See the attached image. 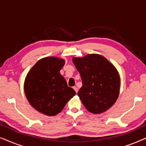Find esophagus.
Wrapping results in <instances>:
<instances>
[{
  "label": "esophagus",
  "instance_id": "esophagus-1",
  "mask_svg": "<svg viewBox=\"0 0 146 146\" xmlns=\"http://www.w3.org/2000/svg\"><path fill=\"white\" fill-rule=\"evenodd\" d=\"M74 88V90H75V92H76V93H78V88H76V87H74V88Z\"/></svg>",
  "mask_w": 146,
  "mask_h": 146
}]
</instances>
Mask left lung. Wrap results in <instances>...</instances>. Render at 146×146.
I'll return each instance as SVG.
<instances>
[{"label": "left lung", "instance_id": "8db88e82", "mask_svg": "<svg viewBox=\"0 0 146 146\" xmlns=\"http://www.w3.org/2000/svg\"><path fill=\"white\" fill-rule=\"evenodd\" d=\"M72 62L82 82L78 95L87 110L98 114L110 108L120 88V78L114 66L98 54L73 57Z\"/></svg>", "mask_w": 146, "mask_h": 146}]
</instances>
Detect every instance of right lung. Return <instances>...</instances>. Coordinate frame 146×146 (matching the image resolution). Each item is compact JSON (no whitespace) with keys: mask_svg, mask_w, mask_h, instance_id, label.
<instances>
[{"mask_svg":"<svg viewBox=\"0 0 146 146\" xmlns=\"http://www.w3.org/2000/svg\"><path fill=\"white\" fill-rule=\"evenodd\" d=\"M64 64L65 60L60 58H43L32 67L25 78L24 90L29 104L48 116L58 114L76 95L60 73Z\"/></svg>","mask_w":146,"mask_h":146,"instance_id":"right-lung-1","label":"right lung"}]
</instances>
